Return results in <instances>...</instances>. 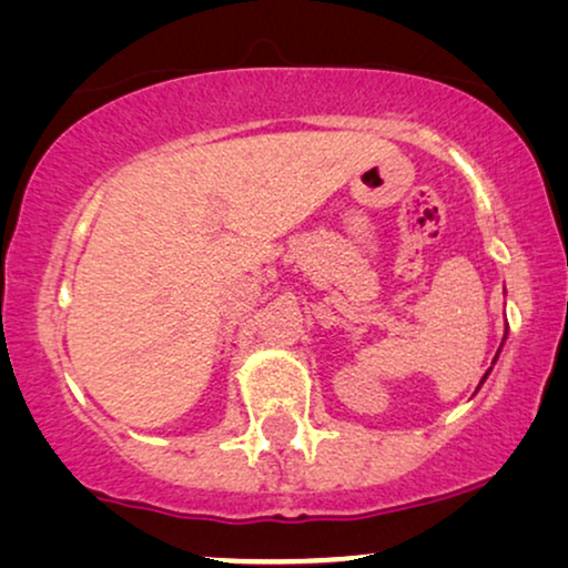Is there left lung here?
Masks as SVG:
<instances>
[{"mask_svg": "<svg viewBox=\"0 0 568 568\" xmlns=\"http://www.w3.org/2000/svg\"><path fill=\"white\" fill-rule=\"evenodd\" d=\"M486 375H488V372H486ZM484 379H486V377H484ZM484 379H480V383H484Z\"/></svg>", "mask_w": 568, "mask_h": 568, "instance_id": "8db88e82", "label": "left lung"}]
</instances>
